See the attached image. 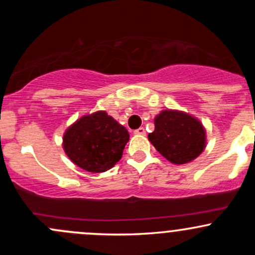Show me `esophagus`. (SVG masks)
I'll return each mask as SVG.
<instances>
[{"label":"esophagus","instance_id":"1","mask_svg":"<svg viewBox=\"0 0 255 255\" xmlns=\"http://www.w3.org/2000/svg\"><path fill=\"white\" fill-rule=\"evenodd\" d=\"M134 134H138V135L145 134V129H144V127H140V128H138V129H135Z\"/></svg>","mask_w":255,"mask_h":255}]
</instances>
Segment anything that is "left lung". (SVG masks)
Segmentation results:
<instances>
[{"instance_id":"1","label":"left lung","mask_w":255,"mask_h":255,"mask_svg":"<svg viewBox=\"0 0 255 255\" xmlns=\"http://www.w3.org/2000/svg\"><path fill=\"white\" fill-rule=\"evenodd\" d=\"M155 129L148 139L173 164H186L196 159L206 146V130L197 118L181 111L165 110L154 120Z\"/></svg>"}]
</instances>
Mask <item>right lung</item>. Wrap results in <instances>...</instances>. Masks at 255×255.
Returning <instances> with one entry per match:
<instances>
[{"instance_id":"right-lung-1","label":"right lung","mask_w":255,"mask_h":255,"mask_svg":"<svg viewBox=\"0 0 255 255\" xmlns=\"http://www.w3.org/2000/svg\"><path fill=\"white\" fill-rule=\"evenodd\" d=\"M129 133L105 111L86 115L64 133L63 148L71 161L90 173H104L121 158Z\"/></svg>"}]
</instances>
